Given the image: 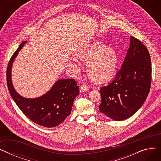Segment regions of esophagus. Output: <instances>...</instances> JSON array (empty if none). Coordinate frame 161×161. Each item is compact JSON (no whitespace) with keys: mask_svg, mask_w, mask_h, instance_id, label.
<instances>
[{"mask_svg":"<svg viewBox=\"0 0 161 161\" xmlns=\"http://www.w3.org/2000/svg\"><path fill=\"white\" fill-rule=\"evenodd\" d=\"M89 88L86 85H83L80 87V91L81 92H86L87 91H89Z\"/></svg>","mask_w":161,"mask_h":161,"instance_id":"esophagus-1","label":"esophagus"}]
</instances>
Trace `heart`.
Listing matches in <instances>:
<instances>
[{
	"mask_svg": "<svg viewBox=\"0 0 161 161\" xmlns=\"http://www.w3.org/2000/svg\"><path fill=\"white\" fill-rule=\"evenodd\" d=\"M77 57L80 60L88 63L87 73L92 81L104 84L115 77L119 59L114 49L108 47L101 42H95L80 51ZM70 66L76 70H78L74 60L70 62Z\"/></svg>",
	"mask_w": 161,
	"mask_h": 161,
	"instance_id": "heart-1",
	"label": "heart"
}]
</instances>
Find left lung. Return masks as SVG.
Masks as SVG:
<instances>
[{"label":"left lung","instance_id":"obj_1","mask_svg":"<svg viewBox=\"0 0 161 161\" xmlns=\"http://www.w3.org/2000/svg\"><path fill=\"white\" fill-rule=\"evenodd\" d=\"M130 47L115 79L101 87V113L114 121L130 117L142 107L149 92L151 63L146 47L130 36Z\"/></svg>","mask_w":161,"mask_h":161}]
</instances>
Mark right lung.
<instances>
[{
    "instance_id": "right-lung-1",
    "label": "right lung",
    "mask_w": 161,
    "mask_h": 161,
    "mask_svg": "<svg viewBox=\"0 0 161 161\" xmlns=\"http://www.w3.org/2000/svg\"><path fill=\"white\" fill-rule=\"evenodd\" d=\"M27 43L24 41L12 56L6 71L8 88L21 112L39 125L51 128L60 125L72 111L74 100L79 95V87L74 79L57 80L46 93L35 98H24L16 92L12 81V68L14 59Z\"/></svg>"
}]
</instances>
